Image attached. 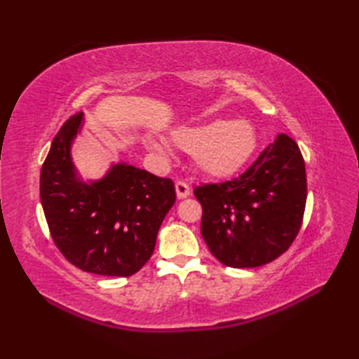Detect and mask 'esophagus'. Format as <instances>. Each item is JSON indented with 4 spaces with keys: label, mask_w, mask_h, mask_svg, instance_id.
I'll return each mask as SVG.
<instances>
[{
    "label": "esophagus",
    "mask_w": 359,
    "mask_h": 359,
    "mask_svg": "<svg viewBox=\"0 0 359 359\" xmlns=\"http://www.w3.org/2000/svg\"><path fill=\"white\" fill-rule=\"evenodd\" d=\"M175 193H177L179 199H185V197H188L189 193H191V188H189L187 182L177 180V182H175Z\"/></svg>",
    "instance_id": "obj_1"
}]
</instances>
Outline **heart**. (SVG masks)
<instances>
[{
	"instance_id": "heart-1",
	"label": "heart",
	"mask_w": 359,
	"mask_h": 359,
	"mask_svg": "<svg viewBox=\"0 0 359 359\" xmlns=\"http://www.w3.org/2000/svg\"><path fill=\"white\" fill-rule=\"evenodd\" d=\"M179 148L193 152L201 172L212 177H225L245 165L257 148V133L247 120H215L210 123L180 128L172 133ZM160 149V143L149 142Z\"/></svg>"
}]
</instances>
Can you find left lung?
<instances>
[{"label": "left lung", "instance_id": "8db88e82", "mask_svg": "<svg viewBox=\"0 0 359 359\" xmlns=\"http://www.w3.org/2000/svg\"><path fill=\"white\" fill-rule=\"evenodd\" d=\"M201 231L219 262L253 269L284 255L301 230L307 201L306 163L280 134L238 177L194 188Z\"/></svg>", "mask_w": 359, "mask_h": 359}]
</instances>
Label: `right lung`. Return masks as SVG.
<instances>
[{
    "instance_id": "add662e5",
    "label": "right lung",
    "mask_w": 359,
    "mask_h": 359,
    "mask_svg": "<svg viewBox=\"0 0 359 359\" xmlns=\"http://www.w3.org/2000/svg\"><path fill=\"white\" fill-rule=\"evenodd\" d=\"M81 117L80 112L65 121L43 163L40 197L46 222L60 253L77 269L128 278L154 253L175 188L171 179L125 163L114 165L94 184L80 182L71 143Z\"/></svg>"
}]
</instances>
